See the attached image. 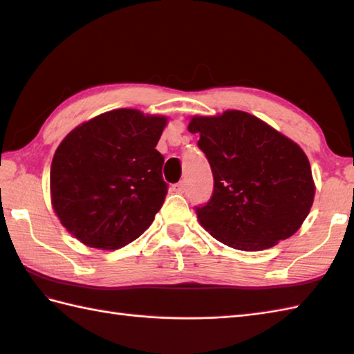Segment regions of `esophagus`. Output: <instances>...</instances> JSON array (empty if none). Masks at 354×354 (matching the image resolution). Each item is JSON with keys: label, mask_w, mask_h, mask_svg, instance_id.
<instances>
[{"label": "esophagus", "mask_w": 354, "mask_h": 354, "mask_svg": "<svg viewBox=\"0 0 354 354\" xmlns=\"http://www.w3.org/2000/svg\"><path fill=\"white\" fill-rule=\"evenodd\" d=\"M171 189H173V192H176V193H185V184L181 181V183H178V184H173L171 185Z\"/></svg>", "instance_id": "1"}]
</instances>
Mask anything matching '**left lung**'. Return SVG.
<instances>
[{
	"instance_id": "obj_1",
	"label": "left lung",
	"mask_w": 354,
	"mask_h": 354,
	"mask_svg": "<svg viewBox=\"0 0 354 354\" xmlns=\"http://www.w3.org/2000/svg\"><path fill=\"white\" fill-rule=\"evenodd\" d=\"M192 133L213 171L212 198L194 207L201 227L242 251L289 239L309 214L315 185L298 145L248 112L193 117Z\"/></svg>"
}]
</instances>
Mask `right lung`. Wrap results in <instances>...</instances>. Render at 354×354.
<instances>
[{
  "mask_svg": "<svg viewBox=\"0 0 354 354\" xmlns=\"http://www.w3.org/2000/svg\"><path fill=\"white\" fill-rule=\"evenodd\" d=\"M167 120L115 109L59 145L50 170L53 208L82 243L117 250L145 232L164 204V156L155 149Z\"/></svg>",
  "mask_w": 354,
  "mask_h": 354,
  "instance_id": "1",
  "label": "right lung"
}]
</instances>
